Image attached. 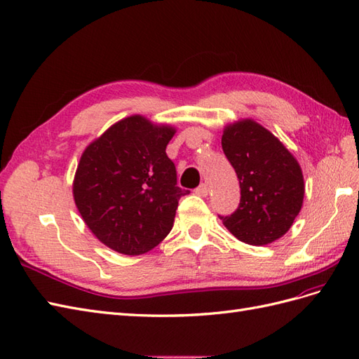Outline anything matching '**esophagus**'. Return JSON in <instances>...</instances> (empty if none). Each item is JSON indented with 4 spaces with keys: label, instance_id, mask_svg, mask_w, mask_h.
Returning a JSON list of instances; mask_svg holds the SVG:
<instances>
[{
    "label": "esophagus",
    "instance_id": "1",
    "mask_svg": "<svg viewBox=\"0 0 359 359\" xmlns=\"http://www.w3.org/2000/svg\"><path fill=\"white\" fill-rule=\"evenodd\" d=\"M208 192H209V188H208L206 183H201V185L196 189V194H197V196H200V197H206Z\"/></svg>",
    "mask_w": 359,
    "mask_h": 359
}]
</instances>
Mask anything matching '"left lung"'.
Masks as SVG:
<instances>
[{"label":"left lung","mask_w":359,"mask_h":359,"mask_svg":"<svg viewBox=\"0 0 359 359\" xmlns=\"http://www.w3.org/2000/svg\"><path fill=\"white\" fill-rule=\"evenodd\" d=\"M222 150L238 174L241 203L227 230L248 245H268L289 231L302 208L301 165L283 142L257 121L243 118L224 128Z\"/></svg>","instance_id":"left-lung-1"}]
</instances>
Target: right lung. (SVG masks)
<instances>
[{
	"label": "right lung",
	"instance_id": "obj_1",
	"mask_svg": "<svg viewBox=\"0 0 359 359\" xmlns=\"http://www.w3.org/2000/svg\"><path fill=\"white\" fill-rule=\"evenodd\" d=\"M176 128L142 116L114 123L86 147L74 179V200L95 236L125 255L159 245L172 229L180 197L165 149Z\"/></svg>",
	"mask_w": 359,
	"mask_h": 359
}]
</instances>
